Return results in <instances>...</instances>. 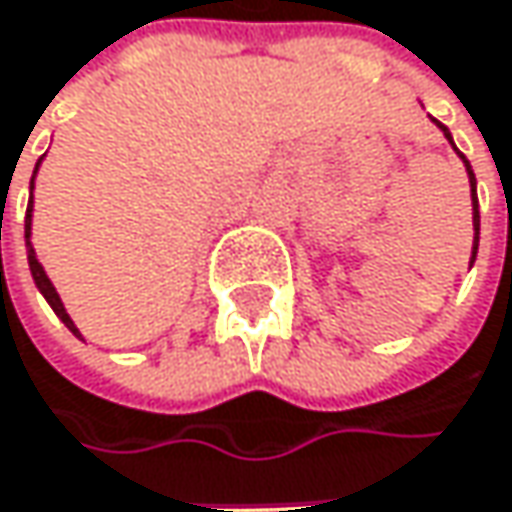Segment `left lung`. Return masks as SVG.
<instances>
[{"label": "left lung", "instance_id": "1", "mask_svg": "<svg viewBox=\"0 0 512 512\" xmlns=\"http://www.w3.org/2000/svg\"><path fill=\"white\" fill-rule=\"evenodd\" d=\"M436 123H439V120H436ZM439 129H442V132H445V138H448V141H451V132H448V126H442V123H439ZM451 144H454V141H451ZM454 150H457V147H454ZM457 153H460V150H457ZM460 159L466 161V170H469V182H472V209H475V247H472V262H475V256H478V235H480L478 182H475V170H472V164H469V159H466V156H463V153H460Z\"/></svg>", "mask_w": 512, "mask_h": 512}]
</instances>
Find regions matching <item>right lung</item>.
I'll use <instances>...</instances> for the list:
<instances>
[{
  "label": "right lung",
  "instance_id": "obj_1",
  "mask_svg": "<svg viewBox=\"0 0 512 512\" xmlns=\"http://www.w3.org/2000/svg\"><path fill=\"white\" fill-rule=\"evenodd\" d=\"M40 164V161H37ZM34 173H37V167H34ZM34 188V182H32ZM29 235H32V200H29V209H26V241H29ZM29 268H32V277L34 283H37V288H40V294L49 300V306L55 309V315L79 336V330H76V324L70 321V315H67V309H64V303H61V297H58V291H55V286L49 283V277H46V271L40 268V262L34 259V250H32V241H29Z\"/></svg>",
  "mask_w": 512,
  "mask_h": 512
}]
</instances>
